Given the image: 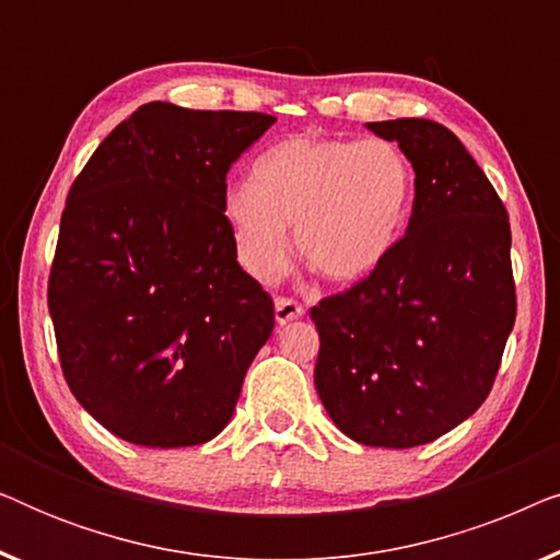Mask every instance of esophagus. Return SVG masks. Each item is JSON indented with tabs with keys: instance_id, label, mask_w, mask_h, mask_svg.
<instances>
[{
	"instance_id": "34e87169",
	"label": "esophagus",
	"mask_w": 560,
	"mask_h": 560,
	"mask_svg": "<svg viewBox=\"0 0 560 560\" xmlns=\"http://www.w3.org/2000/svg\"><path fill=\"white\" fill-rule=\"evenodd\" d=\"M301 316H303V305L293 301V298L280 295L278 301H275V318H278L280 326H285V324H290V320H295Z\"/></svg>"
}]
</instances>
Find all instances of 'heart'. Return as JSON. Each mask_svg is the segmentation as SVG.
<instances>
[{
	"label": "heart",
	"instance_id": "obj_1",
	"mask_svg": "<svg viewBox=\"0 0 560 560\" xmlns=\"http://www.w3.org/2000/svg\"><path fill=\"white\" fill-rule=\"evenodd\" d=\"M412 201L416 171L397 144L288 137L255 160L252 180L226 190L221 211L255 278L270 280L288 265L295 226L305 262L351 282L393 255Z\"/></svg>",
	"mask_w": 560,
	"mask_h": 560
}]
</instances>
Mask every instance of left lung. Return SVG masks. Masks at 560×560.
I'll list each match as a JSON object with an SVG mask.
<instances>
[{
  "instance_id": "obj_1",
  "label": "left lung",
  "mask_w": 560,
  "mask_h": 560,
  "mask_svg": "<svg viewBox=\"0 0 560 560\" xmlns=\"http://www.w3.org/2000/svg\"><path fill=\"white\" fill-rule=\"evenodd\" d=\"M366 129L408 155L416 201L393 255L311 308L320 336L313 380L351 441L412 448L464 423L494 385L517 313L510 217L439 121Z\"/></svg>"
}]
</instances>
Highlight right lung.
I'll use <instances>...</instances> for the list:
<instances>
[{"label":"right lung","instance_id":"right-lung-1","mask_svg":"<svg viewBox=\"0 0 560 560\" xmlns=\"http://www.w3.org/2000/svg\"><path fill=\"white\" fill-rule=\"evenodd\" d=\"M272 125L150 102L68 190L48 280L58 357L75 400L119 439L198 446L232 420L275 305L236 262L221 203L229 167Z\"/></svg>","mask_w":560,"mask_h":560}]
</instances>
